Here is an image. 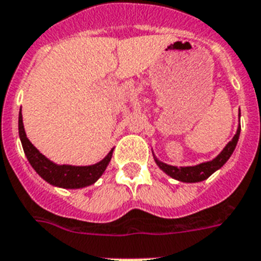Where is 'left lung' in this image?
I'll list each match as a JSON object with an SVG mask.
<instances>
[{
    "mask_svg": "<svg viewBox=\"0 0 261 261\" xmlns=\"http://www.w3.org/2000/svg\"><path fill=\"white\" fill-rule=\"evenodd\" d=\"M239 135H240V127H239L238 131H236V135L233 137V139L225 146L224 150H223L214 161L207 162V163L198 164V166H194V167H174V166H170V164L162 163V162H159L158 159H155V162H156L158 166H159L166 174L170 175L171 178L178 179V180L180 181H186V183L201 181L208 178V176H211L216 170H219L225 162L228 161L229 156H231L232 152H233V150H235L236 144H238Z\"/></svg>",
    "mask_w": 261,
    "mask_h": 261,
    "instance_id": "1",
    "label": "left lung"
}]
</instances>
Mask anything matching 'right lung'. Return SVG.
<instances>
[{"mask_svg":"<svg viewBox=\"0 0 261 261\" xmlns=\"http://www.w3.org/2000/svg\"><path fill=\"white\" fill-rule=\"evenodd\" d=\"M18 133L25 155L29 163L32 164V167L47 183L58 186V187L81 188L93 185L94 181H97V179L103 174L107 164L110 163V159L113 156V150H111L103 161H100L99 163L94 164V166H86V167H75V166H65V164L57 166L49 159H46L26 138L21 113L18 117Z\"/></svg>","mask_w":261,"mask_h":261,"instance_id":"obj_1","label":"right lung"}]
</instances>
